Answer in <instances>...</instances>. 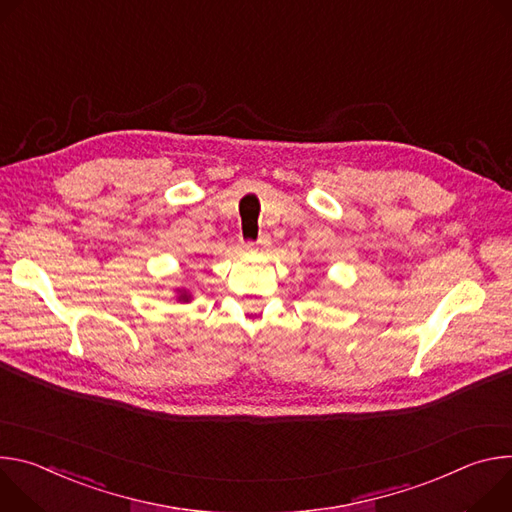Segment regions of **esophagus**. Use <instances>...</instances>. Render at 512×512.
Here are the masks:
<instances>
[{
    "mask_svg": "<svg viewBox=\"0 0 512 512\" xmlns=\"http://www.w3.org/2000/svg\"><path fill=\"white\" fill-rule=\"evenodd\" d=\"M248 246H258V248H268L270 246V236L262 234L256 242H248Z\"/></svg>",
    "mask_w": 512,
    "mask_h": 512,
    "instance_id": "obj_1",
    "label": "esophagus"
}]
</instances>
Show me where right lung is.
<instances>
[{
    "mask_svg": "<svg viewBox=\"0 0 512 512\" xmlns=\"http://www.w3.org/2000/svg\"><path fill=\"white\" fill-rule=\"evenodd\" d=\"M179 301H189V295H187V293H183V295L179 297Z\"/></svg>",
    "mask_w": 512,
    "mask_h": 512,
    "instance_id": "add662e5",
    "label": "right lung"
}]
</instances>
